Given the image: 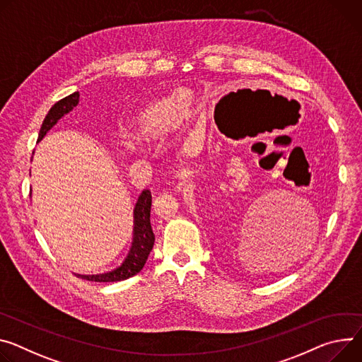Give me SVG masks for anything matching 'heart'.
I'll use <instances>...</instances> for the list:
<instances>
[{
	"label": "heart",
	"mask_w": 362,
	"mask_h": 362,
	"mask_svg": "<svg viewBox=\"0 0 362 362\" xmlns=\"http://www.w3.org/2000/svg\"><path fill=\"white\" fill-rule=\"evenodd\" d=\"M193 96L186 89H177L173 93L144 105L131 124V136L136 141L151 143L170 134L180 128L192 114ZM129 143L131 150H137V143Z\"/></svg>",
	"instance_id": "1"
}]
</instances>
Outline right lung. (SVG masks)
Returning <instances> with one entry per match:
<instances>
[{"instance_id": "obj_1", "label": "right lung", "mask_w": 362, "mask_h": 362, "mask_svg": "<svg viewBox=\"0 0 362 362\" xmlns=\"http://www.w3.org/2000/svg\"><path fill=\"white\" fill-rule=\"evenodd\" d=\"M79 103V92H74L69 96L63 98V100L57 101L50 111L47 112L40 133H39V140L40 141L47 131L64 115L71 112ZM150 211H151V192L148 189L143 190L141 194L139 196V201L134 208L133 214V233H131V237H133V241H131L129 251L124 261L121 262V266L115 267L111 272L107 273H98V274H76L78 277L88 280V281H98V283H114V281H121L127 280L129 277L136 276L141 269L144 267L146 261L148 258L150 251L153 250L154 245V234L151 229L150 223Z\"/></svg>"}]
</instances>
